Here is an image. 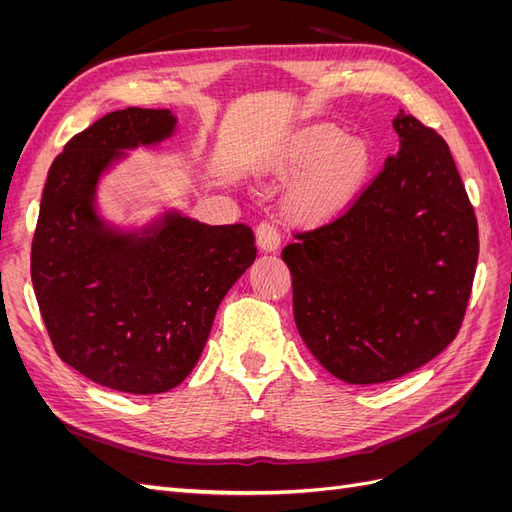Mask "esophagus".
Wrapping results in <instances>:
<instances>
[{"mask_svg": "<svg viewBox=\"0 0 512 512\" xmlns=\"http://www.w3.org/2000/svg\"><path fill=\"white\" fill-rule=\"evenodd\" d=\"M280 232H277L275 224L271 222H262L256 228V243L262 252H275L280 247Z\"/></svg>", "mask_w": 512, "mask_h": 512, "instance_id": "1", "label": "esophagus"}]
</instances>
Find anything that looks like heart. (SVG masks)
<instances>
[{
    "mask_svg": "<svg viewBox=\"0 0 512 512\" xmlns=\"http://www.w3.org/2000/svg\"><path fill=\"white\" fill-rule=\"evenodd\" d=\"M346 130L318 126L301 134L282 162V175H303L290 207L301 220H320L344 207L365 175L369 151Z\"/></svg>",
    "mask_w": 512,
    "mask_h": 512,
    "instance_id": "b5f03b06",
    "label": "heart"
}]
</instances>
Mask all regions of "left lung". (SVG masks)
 Here are the masks:
<instances>
[{
	"instance_id": "1",
	"label": "left lung",
	"mask_w": 512,
	"mask_h": 512,
	"mask_svg": "<svg viewBox=\"0 0 512 512\" xmlns=\"http://www.w3.org/2000/svg\"><path fill=\"white\" fill-rule=\"evenodd\" d=\"M395 156L333 222L294 235L282 258L314 359L348 384L410 374L453 342L478 260V226L436 130L401 111Z\"/></svg>"
}]
</instances>
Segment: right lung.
<instances>
[{
	"mask_svg": "<svg viewBox=\"0 0 512 512\" xmlns=\"http://www.w3.org/2000/svg\"><path fill=\"white\" fill-rule=\"evenodd\" d=\"M177 132L168 108H123L76 134L51 164L32 243V282L59 359L106 389H175L215 312L256 258L245 224L166 209L143 226L106 220L98 185L128 151Z\"/></svg>",
	"mask_w": 512,
	"mask_h": 512,
	"instance_id": "obj_1",
	"label": "right lung"
}]
</instances>
